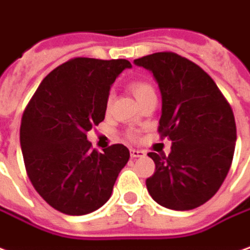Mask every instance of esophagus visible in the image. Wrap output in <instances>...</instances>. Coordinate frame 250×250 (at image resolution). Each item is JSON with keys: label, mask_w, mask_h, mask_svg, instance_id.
Wrapping results in <instances>:
<instances>
[{"label": "esophagus", "mask_w": 250, "mask_h": 250, "mask_svg": "<svg viewBox=\"0 0 250 250\" xmlns=\"http://www.w3.org/2000/svg\"><path fill=\"white\" fill-rule=\"evenodd\" d=\"M130 157H132V158L145 157V151H142V150H136V148H130Z\"/></svg>", "instance_id": "34e87169"}]
</instances>
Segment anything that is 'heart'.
<instances>
[{
  "label": "heart",
  "mask_w": 250,
  "mask_h": 250,
  "mask_svg": "<svg viewBox=\"0 0 250 250\" xmlns=\"http://www.w3.org/2000/svg\"><path fill=\"white\" fill-rule=\"evenodd\" d=\"M129 88H130L132 93L135 95V98H136V100L139 102V103H140L143 99L148 98L150 95H155L154 88H152L148 82H146V81H133L132 83H130V86H129ZM110 103H111V96H108L105 105H107V107H110Z\"/></svg>",
  "instance_id": "heart-1"
}]
</instances>
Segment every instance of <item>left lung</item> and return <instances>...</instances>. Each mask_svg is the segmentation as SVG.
I'll return each mask as SVG.
<instances>
[{"label":"left lung","mask_w":250,"mask_h":250,"mask_svg":"<svg viewBox=\"0 0 250 250\" xmlns=\"http://www.w3.org/2000/svg\"><path fill=\"white\" fill-rule=\"evenodd\" d=\"M158 83L162 99L160 130L172 148L168 157L148 152L155 172L147 190L161 207L190 210L215 195L229 173L237 128L230 104L209 75L173 52L133 62Z\"/></svg>","instance_id":"8db88e82"}]
</instances>
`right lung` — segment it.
<instances>
[{"mask_svg":"<svg viewBox=\"0 0 250 250\" xmlns=\"http://www.w3.org/2000/svg\"><path fill=\"white\" fill-rule=\"evenodd\" d=\"M130 67L125 59H71L43 78L24 110L20 147L28 179L62 213L103 207L129 161L124 145L92 150L86 133L104 120L110 88Z\"/></svg>","mask_w":250,"mask_h":250,"instance_id":"add662e5","label":"right lung"}]
</instances>
